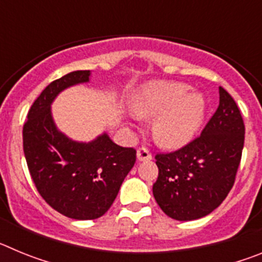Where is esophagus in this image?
<instances>
[{"mask_svg":"<svg viewBox=\"0 0 262 262\" xmlns=\"http://www.w3.org/2000/svg\"><path fill=\"white\" fill-rule=\"evenodd\" d=\"M136 157H138L139 161H148V160H151L152 156L149 154L147 148H139L138 151H136Z\"/></svg>","mask_w":262,"mask_h":262,"instance_id":"34e87169","label":"esophagus"}]
</instances>
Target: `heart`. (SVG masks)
<instances>
[{"instance_id": "b5f03b06", "label": "heart", "mask_w": 262, "mask_h": 262, "mask_svg": "<svg viewBox=\"0 0 262 262\" xmlns=\"http://www.w3.org/2000/svg\"><path fill=\"white\" fill-rule=\"evenodd\" d=\"M135 111L143 118H155L152 134L160 145L180 148L201 128L206 101L201 93L189 92V85L174 81H152L140 89Z\"/></svg>"}]
</instances>
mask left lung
I'll use <instances>...</instances> for the list:
<instances>
[{
    "instance_id": "left-lung-1",
    "label": "left lung",
    "mask_w": 262,
    "mask_h": 262,
    "mask_svg": "<svg viewBox=\"0 0 262 262\" xmlns=\"http://www.w3.org/2000/svg\"><path fill=\"white\" fill-rule=\"evenodd\" d=\"M244 122L232 97L219 88V106L200 138L172 154L156 155L152 191L174 221H195L219 207L232 189L244 147Z\"/></svg>"
}]
</instances>
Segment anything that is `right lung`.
<instances>
[{
  "label": "right lung",
  "mask_w": 262,
  "mask_h": 262,
  "mask_svg": "<svg viewBox=\"0 0 262 262\" xmlns=\"http://www.w3.org/2000/svg\"><path fill=\"white\" fill-rule=\"evenodd\" d=\"M92 71L52 81L32 103L23 126V151L32 181L48 205L76 221L102 216L119 193L136 160L106 133L90 142L73 140L57 128L52 103L61 92L90 82Z\"/></svg>",
  "instance_id": "obj_1"
}]
</instances>
